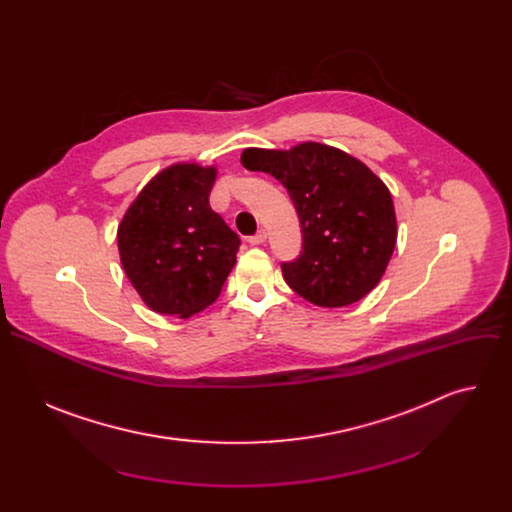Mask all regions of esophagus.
I'll use <instances>...</instances> for the list:
<instances>
[{"mask_svg": "<svg viewBox=\"0 0 512 512\" xmlns=\"http://www.w3.org/2000/svg\"><path fill=\"white\" fill-rule=\"evenodd\" d=\"M251 245H261V243H265L267 241V231L265 229H261V231H257L253 237H249L247 239Z\"/></svg>", "mask_w": 512, "mask_h": 512, "instance_id": "esophagus-1", "label": "esophagus"}]
</instances>
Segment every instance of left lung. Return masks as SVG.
I'll return each mask as SVG.
<instances>
[{
    "instance_id": "1",
    "label": "left lung",
    "mask_w": 512,
    "mask_h": 512,
    "mask_svg": "<svg viewBox=\"0 0 512 512\" xmlns=\"http://www.w3.org/2000/svg\"><path fill=\"white\" fill-rule=\"evenodd\" d=\"M241 164L277 178L298 210L304 251L281 263L287 285L322 308L350 306L367 296L397 243L385 182L360 160L318 141L289 150L247 148Z\"/></svg>"
}]
</instances>
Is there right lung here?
<instances>
[{"label": "right lung", "instance_id": "1", "mask_svg": "<svg viewBox=\"0 0 512 512\" xmlns=\"http://www.w3.org/2000/svg\"><path fill=\"white\" fill-rule=\"evenodd\" d=\"M214 180L216 166L172 164L141 188L117 227L123 271L158 314L202 312L237 263L239 235L208 204Z\"/></svg>", "mask_w": 512, "mask_h": 512}]
</instances>
